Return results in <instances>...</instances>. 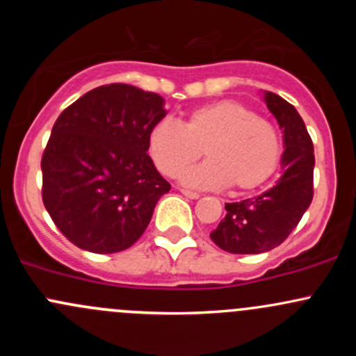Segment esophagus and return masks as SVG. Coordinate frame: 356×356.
Masks as SVG:
<instances>
[{"mask_svg":"<svg viewBox=\"0 0 356 356\" xmlns=\"http://www.w3.org/2000/svg\"><path fill=\"white\" fill-rule=\"evenodd\" d=\"M181 193L186 196V198H189V200H198L200 198V193L189 191V189H181Z\"/></svg>","mask_w":356,"mask_h":356,"instance_id":"1","label":"esophagus"}]
</instances>
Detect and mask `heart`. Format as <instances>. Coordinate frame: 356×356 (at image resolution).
<instances>
[{
	"instance_id": "heart-1",
	"label": "heart",
	"mask_w": 356,
	"mask_h": 356,
	"mask_svg": "<svg viewBox=\"0 0 356 356\" xmlns=\"http://www.w3.org/2000/svg\"><path fill=\"white\" fill-rule=\"evenodd\" d=\"M148 152L156 168L168 177L200 160V167L182 175L189 188L253 191L272 177L281 160V143L268 122L234 99L198 106L182 125L160 120L148 136Z\"/></svg>"
}]
</instances>
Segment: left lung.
<instances>
[{
    "label": "left lung",
    "mask_w": 356,
    "mask_h": 356,
    "mask_svg": "<svg viewBox=\"0 0 356 356\" xmlns=\"http://www.w3.org/2000/svg\"><path fill=\"white\" fill-rule=\"evenodd\" d=\"M267 108L282 129V175L254 198L225 203V217L210 238L229 253L257 254L274 250L293 232L314 198V143L296 108L279 95L264 92Z\"/></svg>",
    "instance_id": "8db88e82"
}]
</instances>
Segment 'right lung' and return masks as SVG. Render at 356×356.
Instances as JSON below:
<instances>
[{
	"label": "right lung",
	"instance_id": "1",
	"mask_svg": "<svg viewBox=\"0 0 356 356\" xmlns=\"http://www.w3.org/2000/svg\"><path fill=\"white\" fill-rule=\"evenodd\" d=\"M163 98L129 84L99 86L56 118L41 160L42 203L81 250L131 248L170 184L148 155V136L167 115Z\"/></svg>",
	"mask_w": 356,
	"mask_h": 356
}]
</instances>
